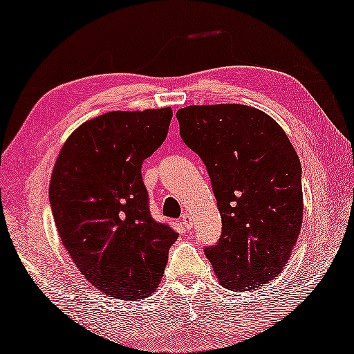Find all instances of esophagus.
<instances>
[{
    "label": "esophagus",
    "instance_id": "1",
    "mask_svg": "<svg viewBox=\"0 0 354 354\" xmlns=\"http://www.w3.org/2000/svg\"><path fill=\"white\" fill-rule=\"evenodd\" d=\"M181 221L184 224V227H187V229L192 227V216H190V214H187V212H184V214L181 215Z\"/></svg>",
    "mask_w": 354,
    "mask_h": 354
}]
</instances>
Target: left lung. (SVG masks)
Returning a JSON list of instances; mask_svg holds the SVG:
<instances>
[{"instance_id": "8db88e82", "label": "left lung", "mask_w": 354, "mask_h": 354, "mask_svg": "<svg viewBox=\"0 0 354 354\" xmlns=\"http://www.w3.org/2000/svg\"><path fill=\"white\" fill-rule=\"evenodd\" d=\"M176 119L207 169L221 215V239L204 250L218 280L234 291L269 283L286 266L304 218L291 140L271 115L248 105H190Z\"/></svg>"}]
</instances>
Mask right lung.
Listing matches in <instances>:
<instances>
[{"instance_id":"obj_1","label":"right lung","mask_w":354,"mask_h":354,"mask_svg":"<svg viewBox=\"0 0 354 354\" xmlns=\"http://www.w3.org/2000/svg\"><path fill=\"white\" fill-rule=\"evenodd\" d=\"M170 106L100 114L71 133L50 176L63 246L83 277L119 300L156 291L178 234L153 220L140 167L165 140Z\"/></svg>"}]
</instances>
